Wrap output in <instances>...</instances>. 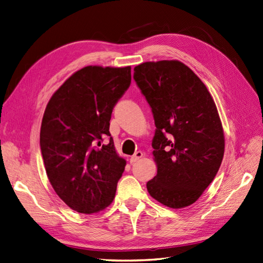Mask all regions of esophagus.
Masks as SVG:
<instances>
[{
  "instance_id": "34e87169",
  "label": "esophagus",
  "mask_w": 263,
  "mask_h": 263,
  "mask_svg": "<svg viewBox=\"0 0 263 263\" xmlns=\"http://www.w3.org/2000/svg\"><path fill=\"white\" fill-rule=\"evenodd\" d=\"M141 157H143V153H142L141 151H138V152H136L131 156L130 162L131 163H136V162H138L141 159Z\"/></svg>"
}]
</instances>
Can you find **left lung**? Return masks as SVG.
<instances>
[{"label": "left lung", "mask_w": 263, "mask_h": 263, "mask_svg": "<svg viewBox=\"0 0 263 263\" xmlns=\"http://www.w3.org/2000/svg\"><path fill=\"white\" fill-rule=\"evenodd\" d=\"M133 78L156 126L152 146L157 174L147 182V192L167 207L190 206L214 181L223 157V130L214 99L178 61L140 64Z\"/></svg>", "instance_id": "left-lung-1"}]
</instances>
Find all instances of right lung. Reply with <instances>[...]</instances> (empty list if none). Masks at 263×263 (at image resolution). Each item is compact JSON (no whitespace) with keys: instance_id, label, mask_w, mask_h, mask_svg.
I'll return each mask as SVG.
<instances>
[{"instance_id":"right-lung-1","label":"right lung","mask_w":263,"mask_h":263,"mask_svg":"<svg viewBox=\"0 0 263 263\" xmlns=\"http://www.w3.org/2000/svg\"><path fill=\"white\" fill-rule=\"evenodd\" d=\"M130 84V66H87L59 87L45 109L40 139L45 170L56 194L78 213H98L115 198L126 162L117 154L110 119Z\"/></svg>"}]
</instances>
